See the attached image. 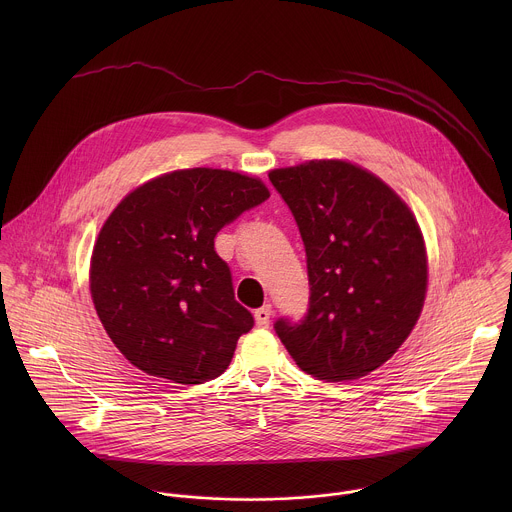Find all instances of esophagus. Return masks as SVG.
<instances>
[{
	"instance_id": "obj_1",
	"label": "esophagus",
	"mask_w": 512,
	"mask_h": 512,
	"mask_svg": "<svg viewBox=\"0 0 512 512\" xmlns=\"http://www.w3.org/2000/svg\"><path fill=\"white\" fill-rule=\"evenodd\" d=\"M254 319H256V325L266 329L270 327V319H272V307L270 305H262L260 309L254 311Z\"/></svg>"
}]
</instances>
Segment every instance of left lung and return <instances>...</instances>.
I'll return each instance as SVG.
<instances>
[{"label":"left lung","instance_id":"8db88e82","mask_svg":"<svg viewBox=\"0 0 512 512\" xmlns=\"http://www.w3.org/2000/svg\"><path fill=\"white\" fill-rule=\"evenodd\" d=\"M268 177L297 222L309 278L305 317H280L274 329L303 372L325 382L366 376L400 349L422 313V230L359 165L315 159Z\"/></svg>","mask_w":512,"mask_h":512}]
</instances>
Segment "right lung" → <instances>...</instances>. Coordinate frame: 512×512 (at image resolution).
Wrapping results in <instances>:
<instances>
[{"label": "right lung", "mask_w": 512, "mask_h": 512, "mask_svg": "<svg viewBox=\"0 0 512 512\" xmlns=\"http://www.w3.org/2000/svg\"><path fill=\"white\" fill-rule=\"evenodd\" d=\"M270 197L226 169H181L132 191L104 222L90 260L96 313L120 353L151 376L203 384L254 325L234 299L215 236Z\"/></svg>", "instance_id": "add662e5"}]
</instances>
